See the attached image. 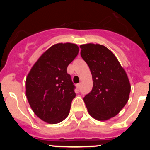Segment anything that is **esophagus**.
I'll return each instance as SVG.
<instances>
[{"instance_id": "1", "label": "esophagus", "mask_w": 150, "mask_h": 150, "mask_svg": "<svg viewBox=\"0 0 150 150\" xmlns=\"http://www.w3.org/2000/svg\"><path fill=\"white\" fill-rule=\"evenodd\" d=\"M80 83H78V84H76V88H77L78 90H79V88H80Z\"/></svg>"}]
</instances>
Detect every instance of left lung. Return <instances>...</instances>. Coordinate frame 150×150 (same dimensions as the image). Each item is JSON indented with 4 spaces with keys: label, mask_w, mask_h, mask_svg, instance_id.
I'll return each instance as SVG.
<instances>
[{
    "label": "left lung",
    "mask_w": 150,
    "mask_h": 150,
    "mask_svg": "<svg viewBox=\"0 0 150 150\" xmlns=\"http://www.w3.org/2000/svg\"><path fill=\"white\" fill-rule=\"evenodd\" d=\"M79 47L93 80L92 90L83 98L88 113L98 121L110 120L122 110L129 98L131 85L126 72L106 46L87 43Z\"/></svg>",
    "instance_id": "8db88e82"
}]
</instances>
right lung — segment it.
Returning <instances> with one entry per match:
<instances>
[{
	"label": "right lung",
	"instance_id": "add662e5",
	"mask_svg": "<svg viewBox=\"0 0 150 150\" xmlns=\"http://www.w3.org/2000/svg\"><path fill=\"white\" fill-rule=\"evenodd\" d=\"M78 53L76 44L57 43L42 54L28 74L29 104L36 116L49 124L61 122L69 115L76 94L67 67Z\"/></svg>",
	"mask_w": 150,
	"mask_h": 150
}]
</instances>
